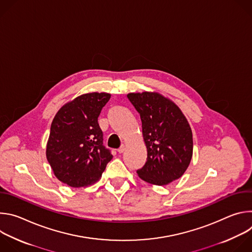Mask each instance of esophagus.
Segmentation results:
<instances>
[{"label":"esophagus","mask_w":252,"mask_h":252,"mask_svg":"<svg viewBox=\"0 0 252 252\" xmlns=\"http://www.w3.org/2000/svg\"><path fill=\"white\" fill-rule=\"evenodd\" d=\"M125 151H126V147L123 145V146L118 150V153H119V154H123Z\"/></svg>","instance_id":"esophagus-1"}]
</instances>
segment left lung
Wrapping results in <instances>:
<instances>
[{
    "instance_id": "left-lung-1",
    "label": "left lung",
    "mask_w": 252,
    "mask_h": 252,
    "mask_svg": "<svg viewBox=\"0 0 252 252\" xmlns=\"http://www.w3.org/2000/svg\"><path fill=\"white\" fill-rule=\"evenodd\" d=\"M126 96L139 114L148 152L146 164L136 170L137 175L156 186L182 177L193 151L192 131L182 110L157 92L129 93Z\"/></svg>"
}]
</instances>
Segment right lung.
Instances as JSON below:
<instances>
[{"instance_id":"add662e5","label":"right lung","mask_w":252,"mask_h":252,"mask_svg":"<svg viewBox=\"0 0 252 252\" xmlns=\"http://www.w3.org/2000/svg\"><path fill=\"white\" fill-rule=\"evenodd\" d=\"M111 94L89 93L64 103L56 114L46 156L54 174L70 188L96 183L112 158L102 146L97 118Z\"/></svg>"}]
</instances>
